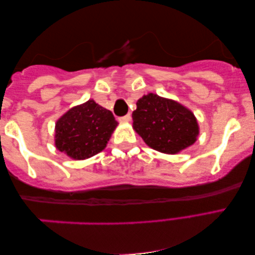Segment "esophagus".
<instances>
[{
	"label": "esophagus",
	"instance_id": "34e87169",
	"mask_svg": "<svg viewBox=\"0 0 255 255\" xmlns=\"http://www.w3.org/2000/svg\"><path fill=\"white\" fill-rule=\"evenodd\" d=\"M120 121H121V122H130V121H131V115L130 114L125 115V116H123V118H121Z\"/></svg>",
	"mask_w": 255,
	"mask_h": 255
}]
</instances>
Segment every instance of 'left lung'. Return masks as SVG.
I'll use <instances>...</instances> for the list:
<instances>
[{
	"instance_id": "8db88e82",
	"label": "left lung",
	"mask_w": 255,
	"mask_h": 255,
	"mask_svg": "<svg viewBox=\"0 0 255 255\" xmlns=\"http://www.w3.org/2000/svg\"><path fill=\"white\" fill-rule=\"evenodd\" d=\"M132 119L133 130L145 144L167 155L189 148L200 132L197 118L189 108L152 93L137 100Z\"/></svg>"
}]
</instances>
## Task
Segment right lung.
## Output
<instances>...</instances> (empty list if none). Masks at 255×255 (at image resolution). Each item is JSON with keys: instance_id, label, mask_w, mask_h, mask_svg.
Here are the masks:
<instances>
[{"instance_id": "1", "label": "right lung", "mask_w": 255, "mask_h": 255, "mask_svg": "<svg viewBox=\"0 0 255 255\" xmlns=\"http://www.w3.org/2000/svg\"><path fill=\"white\" fill-rule=\"evenodd\" d=\"M118 124L111 111L89 99L56 121L54 142L71 159H88L106 148Z\"/></svg>"}]
</instances>
